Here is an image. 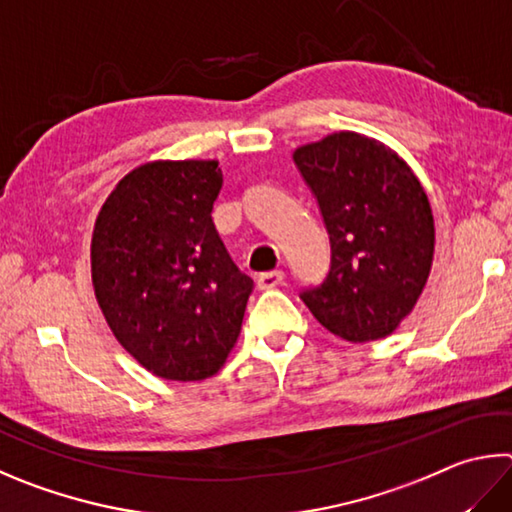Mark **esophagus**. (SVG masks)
<instances>
[{
    "instance_id": "esophagus-1",
    "label": "esophagus",
    "mask_w": 512,
    "mask_h": 512,
    "mask_svg": "<svg viewBox=\"0 0 512 512\" xmlns=\"http://www.w3.org/2000/svg\"><path fill=\"white\" fill-rule=\"evenodd\" d=\"M284 282V271H268L257 277L259 288H275Z\"/></svg>"
}]
</instances>
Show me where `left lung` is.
I'll return each mask as SVG.
<instances>
[{"label":"left lung","mask_w":512,"mask_h":512,"mask_svg":"<svg viewBox=\"0 0 512 512\" xmlns=\"http://www.w3.org/2000/svg\"><path fill=\"white\" fill-rule=\"evenodd\" d=\"M320 203L331 271L302 293L313 318L353 345L387 338L421 297L434 259V215L418 176L392 147L333 132L293 152Z\"/></svg>","instance_id":"obj_1"}]
</instances>
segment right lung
<instances>
[{
  "instance_id": "right-lung-1",
  "label": "right lung",
  "mask_w": 512,
  "mask_h": 512,
  "mask_svg": "<svg viewBox=\"0 0 512 512\" xmlns=\"http://www.w3.org/2000/svg\"><path fill=\"white\" fill-rule=\"evenodd\" d=\"M219 161H150L102 203L91 235V284L111 333L150 374L215 376L237 345L253 280L212 224Z\"/></svg>"
}]
</instances>
